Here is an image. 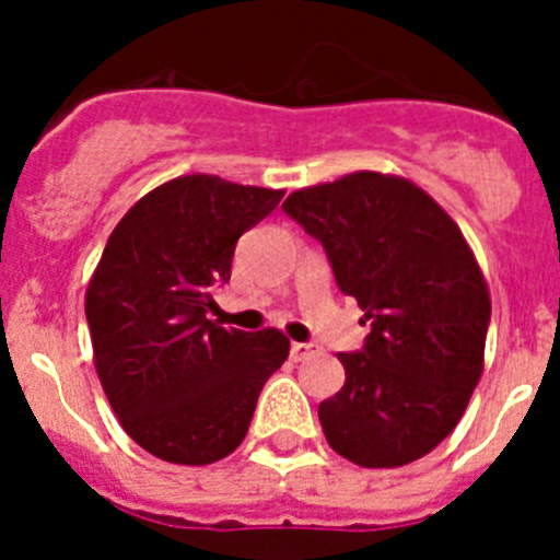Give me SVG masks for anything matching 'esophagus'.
<instances>
[{
  "label": "esophagus",
  "instance_id": "esophagus-1",
  "mask_svg": "<svg viewBox=\"0 0 560 560\" xmlns=\"http://www.w3.org/2000/svg\"><path fill=\"white\" fill-rule=\"evenodd\" d=\"M314 353H316L314 345H305V341H294V345H291V359L294 361H305Z\"/></svg>",
  "mask_w": 560,
  "mask_h": 560
}]
</instances>
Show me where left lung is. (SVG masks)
Returning <instances> with one entry per match:
<instances>
[{
    "mask_svg": "<svg viewBox=\"0 0 560 560\" xmlns=\"http://www.w3.org/2000/svg\"><path fill=\"white\" fill-rule=\"evenodd\" d=\"M283 210L370 325L364 348L339 353L345 387L319 404L330 448L361 468L415 463L452 434L482 375L491 296L471 246L427 190L389 173L303 187Z\"/></svg>",
    "mask_w": 560,
    "mask_h": 560,
    "instance_id": "left-lung-1",
    "label": "left lung"
}]
</instances>
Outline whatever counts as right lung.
<instances>
[{
	"label": "right lung",
	"instance_id": "add662e5",
	"mask_svg": "<svg viewBox=\"0 0 560 560\" xmlns=\"http://www.w3.org/2000/svg\"><path fill=\"white\" fill-rule=\"evenodd\" d=\"M283 190L192 173L145 192L108 235L86 289L95 370L137 446L210 465L244 443L257 395L289 359L277 328H221L212 289L230 283L237 237Z\"/></svg>",
	"mask_w": 560,
	"mask_h": 560
}]
</instances>
